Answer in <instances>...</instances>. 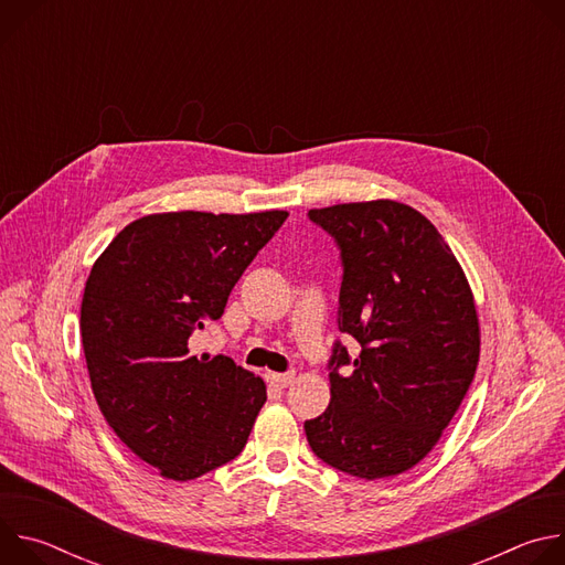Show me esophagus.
Returning <instances> with one entry per match:
<instances>
[{"instance_id": "obj_1", "label": "esophagus", "mask_w": 565, "mask_h": 565, "mask_svg": "<svg viewBox=\"0 0 565 565\" xmlns=\"http://www.w3.org/2000/svg\"><path fill=\"white\" fill-rule=\"evenodd\" d=\"M295 380V373H266V382L275 388H286Z\"/></svg>"}]
</instances>
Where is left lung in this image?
I'll list each match as a JSON object with an SVG mask.
<instances>
[{
	"mask_svg": "<svg viewBox=\"0 0 565 565\" xmlns=\"http://www.w3.org/2000/svg\"><path fill=\"white\" fill-rule=\"evenodd\" d=\"M340 248L331 405L303 423L317 458L386 478L418 465L440 440L473 380L480 331L467 277L434 223L397 201L310 210ZM342 367L347 374H340Z\"/></svg>",
	"mask_w": 565,
	"mask_h": 565,
	"instance_id": "left-lung-1",
	"label": "left lung"
}]
</instances>
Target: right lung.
<instances>
[{
  "label": "right lung",
  "mask_w": 565,
  "mask_h": 565,
  "mask_svg": "<svg viewBox=\"0 0 565 565\" xmlns=\"http://www.w3.org/2000/svg\"><path fill=\"white\" fill-rule=\"evenodd\" d=\"M288 212L149 214L92 268L79 333L98 407L114 434L160 476L199 478L246 447L266 384L230 358H199L192 338Z\"/></svg>",
  "instance_id": "obj_1"
}]
</instances>
